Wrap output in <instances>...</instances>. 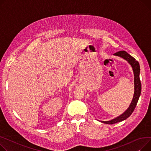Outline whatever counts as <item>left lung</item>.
<instances>
[{
    "instance_id": "1",
    "label": "left lung",
    "mask_w": 151,
    "mask_h": 151,
    "mask_svg": "<svg viewBox=\"0 0 151 151\" xmlns=\"http://www.w3.org/2000/svg\"><path fill=\"white\" fill-rule=\"evenodd\" d=\"M114 55L123 58V59L126 60V61L129 63V64L132 66L134 75V95L133 96L132 101L131 103H130L129 107L123 114L113 119L110 120V121L101 122L102 123L108 124H112L120 122H122L123 120L129 117L130 115H131L134 112L142 91V84L139 79L140 68L138 62L136 61L134 58H133L132 56H130L125 51L118 52L117 53H115Z\"/></svg>"
}]
</instances>
